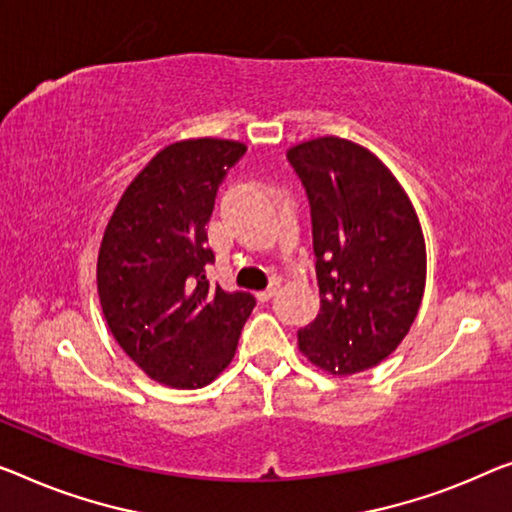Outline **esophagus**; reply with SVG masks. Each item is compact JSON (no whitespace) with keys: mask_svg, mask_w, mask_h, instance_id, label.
<instances>
[{"mask_svg":"<svg viewBox=\"0 0 512 512\" xmlns=\"http://www.w3.org/2000/svg\"><path fill=\"white\" fill-rule=\"evenodd\" d=\"M276 292H278V282H273V285L262 289V292H257V299L259 301H269L271 296H276Z\"/></svg>","mask_w":512,"mask_h":512,"instance_id":"obj_1","label":"esophagus"}]
</instances>
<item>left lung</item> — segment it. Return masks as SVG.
Returning a JSON list of instances; mask_svg holds the SVG:
<instances>
[{"label":"left lung","instance_id":"1","mask_svg":"<svg viewBox=\"0 0 512 512\" xmlns=\"http://www.w3.org/2000/svg\"><path fill=\"white\" fill-rule=\"evenodd\" d=\"M310 200L319 312L299 349L335 377L398 349L425 292V239L393 172L352 140L312 137L287 149Z\"/></svg>","mask_w":512,"mask_h":512}]
</instances>
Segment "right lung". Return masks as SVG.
Wrapping results in <instances>:
<instances>
[{"label": "right lung", "mask_w": 512, "mask_h": 512, "mask_svg": "<svg viewBox=\"0 0 512 512\" xmlns=\"http://www.w3.org/2000/svg\"><path fill=\"white\" fill-rule=\"evenodd\" d=\"M246 144H167L128 183L103 232L96 285L114 340L144 375L202 388L232 363L253 294L209 285L207 225L218 186Z\"/></svg>", "instance_id": "right-lung-1"}]
</instances>
